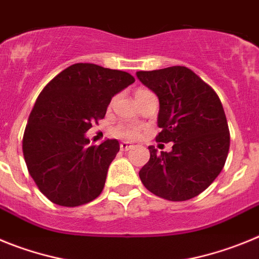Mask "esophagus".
<instances>
[{
  "mask_svg": "<svg viewBox=\"0 0 259 259\" xmlns=\"http://www.w3.org/2000/svg\"><path fill=\"white\" fill-rule=\"evenodd\" d=\"M134 148V145L130 143H120V150H123V152H127V150L132 149Z\"/></svg>",
  "mask_w": 259,
  "mask_h": 259,
  "instance_id": "1",
  "label": "esophagus"
}]
</instances>
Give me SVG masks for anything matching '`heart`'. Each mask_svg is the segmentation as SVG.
<instances>
[{"label":"heart","instance_id":"obj_1","mask_svg":"<svg viewBox=\"0 0 259 259\" xmlns=\"http://www.w3.org/2000/svg\"><path fill=\"white\" fill-rule=\"evenodd\" d=\"M148 92L145 89H139L136 92L137 95H143V93ZM115 134L119 137H123V139H136L139 135H140V128L136 127V125H119L115 130Z\"/></svg>","mask_w":259,"mask_h":259}]
</instances>
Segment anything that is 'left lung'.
Listing matches in <instances>:
<instances>
[{
	"label": "left lung",
	"mask_w": 259,
	"mask_h": 259,
	"mask_svg": "<svg viewBox=\"0 0 259 259\" xmlns=\"http://www.w3.org/2000/svg\"><path fill=\"white\" fill-rule=\"evenodd\" d=\"M136 76L159 100L155 140L174 143L168 153L149 146L141 182L158 197L191 200L217 179L227 159L230 131L221 100L184 66L137 71Z\"/></svg>",
	"instance_id": "8db88e82"
}]
</instances>
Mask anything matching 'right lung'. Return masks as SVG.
Instances as JSON below:
<instances>
[{"label": "right lung", "instance_id": "obj_1", "mask_svg": "<svg viewBox=\"0 0 259 259\" xmlns=\"http://www.w3.org/2000/svg\"><path fill=\"white\" fill-rule=\"evenodd\" d=\"M135 83L128 72L76 63L42 89L29 114L23 155L41 193L61 206L101 194L118 140L91 145L85 132L106 114L111 98Z\"/></svg>", "mask_w": 259, "mask_h": 259}]
</instances>
